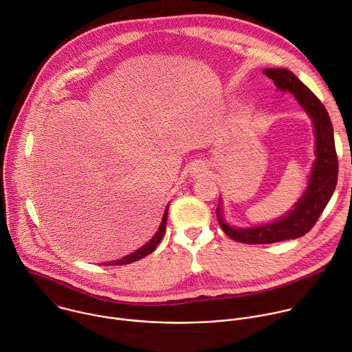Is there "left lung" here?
<instances>
[{"mask_svg": "<svg viewBox=\"0 0 352 352\" xmlns=\"http://www.w3.org/2000/svg\"><path fill=\"white\" fill-rule=\"evenodd\" d=\"M263 74L273 80L278 90L294 94L298 104L311 116L316 137V160L314 162L305 192L294 205V209L276 222L247 229L232 228L222 218L219 201L217 217L222 230L232 240L244 244H270L298 239L307 234L315 226L323 209L330 201L338 175V160L334 146L333 126L324 105L290 70L282 67H269L263 70Z\"/></svg>", "mask_w": 352, "mask_h": 352, "instance_id": "left-lung-1", "label": "left lung"}]
</instances>
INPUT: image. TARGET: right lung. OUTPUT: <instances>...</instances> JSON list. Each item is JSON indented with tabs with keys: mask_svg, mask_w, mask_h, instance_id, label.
<instances>
[{
	"mask_svg": "<svg viewBox=\"0 0 352 352\" xmlns=\"http://www.w3.org/2000/svg\"><path fill=\"white\" fill-rule=\"evenodd\" d=\"M168 208H169V205H168L166 209H165V214H164V218H162V222H161V226H160L158 232L155 233V236H154L147 244H144L142 248H138L137 251H134V252H131V254L123 256L122 259L111 261V262L104 263V265H109V266H115V265H127V263L135 262V261H138V259H142V258L150 255V254L157 248V245L160 244V241L162 240V237H164V234H165V230H166V218H168Z\"/></svg>",
	"mask_w": 352,
	"mask_h": 352,
	"instance_id": "right-lung-1",
	"label": "right lung"
}]
</instances>
